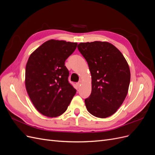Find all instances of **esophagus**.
Masks as SVG:
<instances>
[{
	"label": "esophagus",
	"instance_id": "obj_1",
	"mask_svg": "<svg viewBox=\"0 0 155 155\" xmlns=\"http://www.w3.org/2000/svg\"><path fill=\"white\" fill-rule=\"evenodd\" d=\"M81 81H79L77 83H76V85H77V86L78 87H79L81 86Z\"/></svg>",
	"mask_w": 155,
	"mask_h": 155
}]
</instances>
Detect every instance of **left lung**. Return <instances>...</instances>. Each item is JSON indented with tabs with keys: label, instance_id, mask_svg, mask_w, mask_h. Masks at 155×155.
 <instances>
[{
	"label": "left lung",
	"instance_id": "obj_1",
	"mask_svg": "<svg viewBox=\"0 0 155 155\" xmlns=\"http://www.w3.org/2000/svg\"><path fill=\"white\" fill-rule=\"evenodd\" d=\"M78 48L88 63L92 92L85 100L87 110L97 118L114 114L127 94L130 73L120 51L107 42L81 43Z\"/></svg>",
	"mask_w": 155,
	"mask_h": 155
}]
</instances>
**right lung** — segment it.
Wrapping results in <instances>:
<instances>
[{"instance_id":"obj_1","label":"right lung","mask_w":155,"mask_h":155,"mask_svg":"<svg viewBox=\"0 0 155 155\" xmlns=\"http://www.w3.org/2000/svg\"><path fill=\"white\" fill-rule=\"evenodd\" d=\"M77 43L51 39L33 52L26 66L25 85L36 109L48 117H57L66 111L76 90L68 81L66 59Z\"/></svg>"}]
</instances>
